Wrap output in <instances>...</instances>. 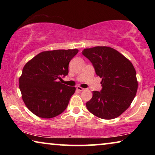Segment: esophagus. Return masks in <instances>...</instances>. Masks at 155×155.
<instances>
[{"label": "esophagus", "instance_id": "34e87169", "mask_svg": "<svg viewBox=\"0 0 155 155\" xmlns=\"http://www.w3.org/2000/svg\"><path fill=\"white\" fill-rule=\"evenodd\" d=\"M77 90H78V91H83V90H85V89H84V88H82V87H79V86H78V87H77Z\"/></svg>", "mask_w": 155, "mask_h": 155}]
</instances>
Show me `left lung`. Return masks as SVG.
I'll use <instances>...</instances> for the list:
<instances>
[{
    "label": "left lung",
    "mask_w": 155,
    "mask_h": 155,
    "mask_svg": "<svg viewBox=\"0 0 155 155\" xmlns=\"http://www.w3.org/2000/svg\"><path fill=\"white\" fill-rule=\"evenodd\" d=\"M82 54L102 78L103 87L101 91H93L92 98L86 103L88 111L102 119L120 116L129 107L137 93L138 83L132 63L111 47L85 48Z\"/></svg>",
    "instance_id": "8db88e82"
}]
</instances>
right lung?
<instances>
[{
  "mask_svg": "<svg viewBox=\"0 0 155 155\" xmlns=\"http://www.w3.org/2000/svg\"><path fill=\"white\" fill-rule=\"evenodd\" d=\"M77 49L44 51L28 61L19 78V87L25 104L37 116L56 117L67 108L74 87L61 83L68 74V65Z\"/></svg>",
  "mask_w": 155,
  "mask_h": 155,
  "instance_id": "right-lung-1",
  "label": "right lung"
}]
</instances>
